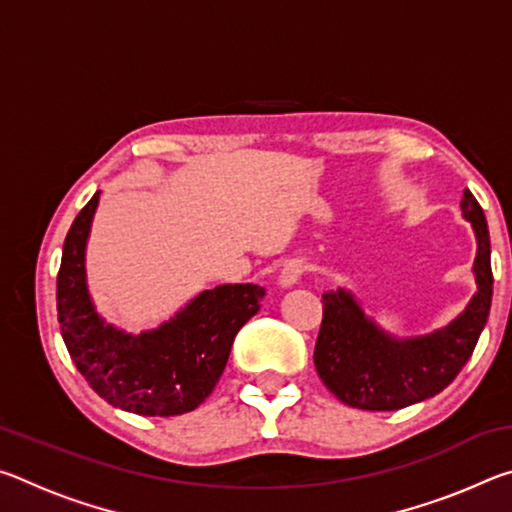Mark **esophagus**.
<instances>
[{
	"label": "esophagus",
	"instance_id": "obj_1",
	"mask_svg": "<svg viewBox=\"0 0 512 512\" xmlns=\"http://www.w3.org/2000/svg\"><path fill=\"white\" fill-rule=\"evenodd\" d=\"M302 273H305V264H302L300 259H291V262L284 266L282 273H280V287L282 289L296 287Z\"/></svg>",
	"mask_w": 512,
	"mask_h": 512
}]
</instances>
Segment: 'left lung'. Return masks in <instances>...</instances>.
<instances>
[{
    "instance_id": "obj_1",
    "label": "left lung",
    "mask_w": 512,
    "mask_h": 512,
    "mask_svg": "<svg viewBox=\"0 0 512 512\" xmlns=\"http://www.w3.org/2000/svg\"><path fill=\"white\" fill-rule=\"evenodd\" d=\"M461 210L476 237V291L445 327L400 339L381 329L348 289L323 293L314 363L323 384L343 404L363 411H397L429 400L452 384L472 357L492 305L490 232L470 189L463 192Z\"/></svg>"
}]
</instances>
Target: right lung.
I'll return each instance as SVG.
<instances>
[{
    "label": "right lung",
    "instance_id": "obj_1",
    "mask_svg": "<svg viewBox=\"0 0 512 512\" xmlns=\"http://www.w3.org/2000/svg\"><path fill=\"white\" fill-rule=\"evenodd\" d=\"M101 192L69 228L56 282L60 334L85 381L115 409L137 415L194 411L214 391L232 341L253 318L266 289L221 284L205 289L169 320L140 334L103 318L88 289L85 250Z\"/></svg>",
    "mask_w": 512,
    "mask_h": 512
}]
</instances>
